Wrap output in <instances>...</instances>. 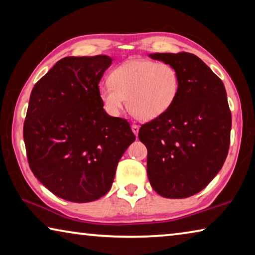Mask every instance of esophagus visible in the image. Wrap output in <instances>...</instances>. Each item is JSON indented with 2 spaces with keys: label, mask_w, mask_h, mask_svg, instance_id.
Masks as SVG:
<instances>
[{
  "label": "esophagus",
  "mask_w": 255,
  "mask_h": 255,
  "mask_svg": "<svg viewBox=\"0 0 255 255\" xmlns=\"http://www.w3.org/2000/svg\"><path fill=\"white\" fill-rule=\"evenodd\" d=\"M131 130H132V132L135 133V135L137 136V135H138V131H139V127H138L137 125H132V126H131Z\"/></svg>",
  "instance_id": "esophagus-1"
}]
</instances>
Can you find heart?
Here are the masks:
<instances>
[{
	"label": "heart",
	"mask_w": 255,
	"mask_h": 255,
	"mask_svg": "<svg viewBox=\"0 0 255 255\" xmlns=\"http://www.w3.org/2000/svg\"><path fill=\"white\" fill-rule=\"evenodd\" d=\"M180 91V77L167 63L130 59L115 68L111 82L99 86V96L108 114L117 117L127 106L137 119L150 122L174 105Z\"/></svg>",
	"instance_id": "obj_1"
}]
</instances>
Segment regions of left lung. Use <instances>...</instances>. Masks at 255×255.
<instances>
[{
    "label": "left lung",
    "instance_id": "1",
    "mask_svg": "<svg viewBox=\"0 0 255 255\" xmlns=\"http://www.w3.org/2000/svg\"><path fill=\"white\" fill-rule=\"evenodd\" d=\"M150 58L173 66L180 77L174 105L140 127L147 148V175L159 196L182 199L206 188L225 163L232 115L222 80L190 53H155Z\"/></svg>",
    "mask_w": 255,
    "mask_h": 255
}]
</instances>
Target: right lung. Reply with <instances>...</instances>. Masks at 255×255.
Masks as SVG:
<instances>
[{
  "mask_svg": "<svg viewBox=\"0 0 255 255\" xmlns=\"http://www.w3.org/2000/svg\"><path fill=\"white\" fill-rule=\"evenodd\" d=\"M107 55L58 60L33 86L23 126L29 166L55 196L98 200L109 191L119 159L136 139L127 120L103 109L99 82Z\"/></svg>",
  "mask_w": 255,
  "mask_h": 255,
  "instance_id": "obj_1",
  "label": "right lung"
}]
</instances>
